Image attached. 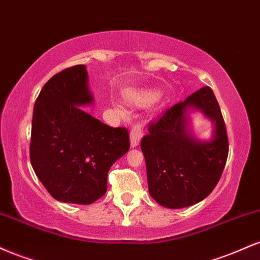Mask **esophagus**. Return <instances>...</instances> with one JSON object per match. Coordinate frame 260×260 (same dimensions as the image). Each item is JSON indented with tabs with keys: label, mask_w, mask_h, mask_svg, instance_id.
<instances>
[{
	"label": "esophagus",
	"mask_w": 260,
	"mask_h": 260,
	"mask_svg": "<svg viewBox=\"0 0 260 260\" xmlns=\"http://www.w3.org/2000/svg\"><path fill=\"white\" fill-rule=\"evenodd\" d=\"M143 137V126L142 123H136L131 129V147L136 148L139 145L140 139Z\"/></svg>",
	"instance_id": "34e87169"
}]
</instances>
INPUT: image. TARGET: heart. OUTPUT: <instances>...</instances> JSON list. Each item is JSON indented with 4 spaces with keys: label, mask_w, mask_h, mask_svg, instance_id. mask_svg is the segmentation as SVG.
I'll return each mask as SVG.
<instances>
[{
    "label": "heart",
    "mask_w": 260,
    "mask_h": 260,
    "mask_svg": "<svg viewBox=\"0 0 260 260\" xmlns=\"http://www.w3.org/2000/svg\"><path fill=\"white\" fill-rule=\"evenodd\" d=\"M127 99L137 105H145L154 99V95L151 92H131L127 95Z\"/></svg>",
    "instance_id": "obj_1"
}]
</instances>
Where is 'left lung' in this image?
Masks as SVG:
<instances>
[{"label":"left lung","mask_w":260,"mask_h":260,"mask_svg":"<svg viewBox=\"0 0 260 260\" xmlns=\"http://www.w3.org/2000/svg\"><path fill=\"white\" fill-rule=\"evenodd\" d=\"M188 107L201 109L216 122L214 138L199 142L185 131ZM147 165L149 193L162 207L186 208L213 192L229 155V138L221 110L209 86L165 110L149 124L140 142Z\"/></svg>","instance_id":"obj_1"}]
</instances>
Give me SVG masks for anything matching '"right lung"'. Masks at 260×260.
<instances>
[{
  "label": "right lung",
  "mask_w": 260,
  "mask_h": 260,
  "mask_svg": "<svg viewBox=\"0 0 260 260\" xmlns=\"http://www.w3.org/2000/svg\"><path fill=\"white\" fill-rule=\"evenodd\" d=\"M92 101L84 64L66 68L44 85L32 111L30 162L59 202L91 204L107 189V174L129 150V133L80 109Z\"/></svg>",
  "instance_id": "obj_1"
}]
</instances>
